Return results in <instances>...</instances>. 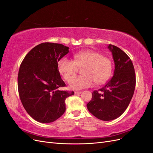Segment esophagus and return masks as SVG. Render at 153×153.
<instances>
[{
	"mask_svg": "<svg viewBox=\"0 0 153 153\" xmlns=\"http://www.w3.org/2000/svg\"><path fill=\"white\" fill-rule=\"evenodd\" d=\"M81 93H82L81 91H75V94H81Z\"/></svg>",
	"mask_w": 153,
	"mask_h": 153,
	"instance_id": "obj_1",
	"label": "esophagus"
}]
</instances>
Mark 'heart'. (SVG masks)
I'll list each match as a JSON object with an SVG mask.
<instances>
[{
  "label": "heart",
  "instance_id": "obj_1",
  "mask_svg": "<svg viewBox=\"0 0 153 153\" xmlns=\"http://www.w3.org/2000/svg\"><path fill=\"white\" fill-rule=\"evenodd\" d=\"M83 67L82 76L72 78L78 68ZM112 66L110 59L95 51H84L73 55V61L62 57L58 62V71L64 80L69 82V87L80 90L92 86L95 82L101 84L108 79L112 73Z\"/></svg>",
  "mask_w": 153,
  "mask_h": 153
}]
</instances>
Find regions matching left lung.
<instances>
[{"label":"left lung","mask_w":153,"mask_h":153,"mask_svg":"<svg viewBox=\"0 0 153 153\" xmlns=\"http://www.w3.org/2000/svg\"><path fill=\"white\" fill-rule=\"evenodd\" d=\"M115 64L114 76L106 85L92 93L87 104L88 110L98 119L108 121L124 113L133 96L136 84L135 69L131 60L119 48L109 45Z\"/></svg>","instance_id":"1"}]
</instances>
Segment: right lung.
Returning a JSON list of instances; mask_svg holds the SVG:
<instances>
[{
    "label": "right lung",
    "instance_id": "obj_1",
    "mask_svg": "<svg viewBox=\"0 0 153 153\" xmlns=\"http://www.w3.org/2000/svg\"><path fill=\"white\" fill-rule=\"evenodd\" d=\"M69 48L59 43H41L21 63L18 75L20 100L27 112L39 123L56 121L65 112L66 99L74 94L59 89L66 84L58 71V62Z\"/></svg>",
    "mask_w": 153,
    "mask_h": 153
}]
</instances>
